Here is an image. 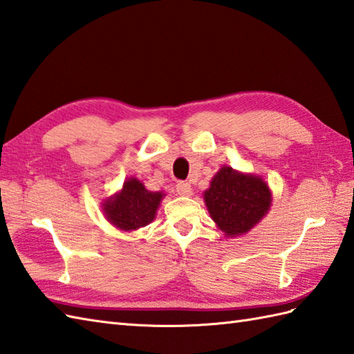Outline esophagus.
<instances>
[{
  "label": "esophagus",
  "instance_id": "obj_1",
  "mask_svg": "<svg viewBox=\"0 0 354 354\" xmlns=\"http://www.w3.org/2000/svg\"><path fill=\"white\" fill-rule=\"evenodd\" d=\"M176 191L178 195H183V197H187V195L192 194V187L187 182H178L176 186Z\"/></svg>",
  "mask_w": 354,
  "mask_h": 354
}]
</instances>
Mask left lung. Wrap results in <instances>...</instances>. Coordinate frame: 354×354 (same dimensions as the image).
Masks as SVG:
<instances>
[{"mask_svg":"<svg viewBox=\"0 0 354 354\" xmlns=\"http://www.w3.org/2000/svg\"><path fill=\"white\" fill-rule=\"evenodd\" d=\"M204 201L212 219L227 236L242 234L259 223L271 204V192L265 180L239 174L229 167L218 171Z\"/></svg>","mask_w":354,"mask_h":354,"instance_id":"left-lung-1","label":"left lung"}]
</instances>
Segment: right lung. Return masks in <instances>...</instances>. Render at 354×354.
Instances as JSON below:
<instances>
[{
	"label": "right lung",
	"mask_w": 354,
	"mask_h": 354,
	"mask_svg": "<svg viewBox=\"0 0 354 354\" xmlns=\"http://www.w3.org/2000/svg\"><path fill=\"white\" fill-rule=\"evenodd\" d=\"M162 197L163 194L147 191L139 180L130 178L113 200L103 204L104 214L118 229L136 230L153 221Z\"/></svg>",
	"instance_id": "1"
}]
</instances>
